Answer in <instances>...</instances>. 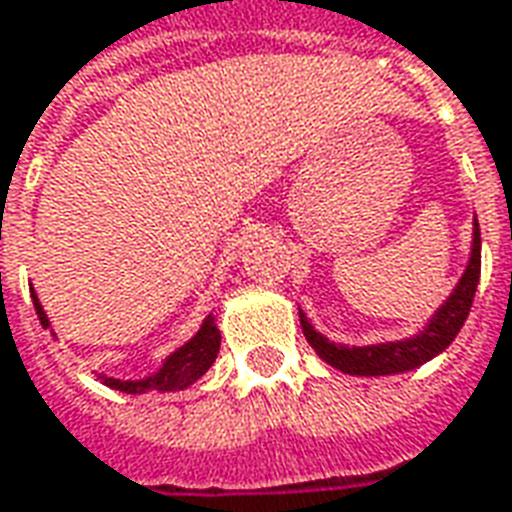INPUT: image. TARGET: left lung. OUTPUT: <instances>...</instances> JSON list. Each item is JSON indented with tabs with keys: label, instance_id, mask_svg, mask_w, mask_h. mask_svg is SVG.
Instances as JSON below:
<instances>
[{
	"label": "left lung",
	"instance_id": "obj_1",
	"mask_svg": "<svg viewBox=\"0 0 512 512\" xmlns=\"http://www.w3.org/2000/svg\"><path fill=\"white\" fill-rule=\"evenodd\" d=\"M477 282H480V224H477V216H474L472 252H469V260H466L461 279L455 282L450 296L441 301L436 312L430 315L428 323L419 332L400 337V340H386V343H334V340H329L326 334L312 326L307 312L299 307L301 332L307 337V343L315 348V354L321 356L329 367L345 373V376L376 378L408 373V370H417V367H422L430 359H436V356L450 348V343L458 337L463 323L469 318Z\"/></svg>",
	"mask_w": 512,
	"mask_h": 512
}]
</instances>
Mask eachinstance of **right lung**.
<instances>
[{
	"label": "right lung",
	"mask_w": 512,
	"mask_h": 512,
	"mask_svg": "<svg viewBox=\"0 0 512 512\" xmlns=\"http://www.w3.org/2000/svg\"><path fill=\"white\" fill-rule=\"evenodd\" d=\"M32 304H35V312H38L40 326L49 329L51 337L57 340V334L51 329V321L43 304H40L38 293L32 288ZM219 345H222V334H219V326H216V318L205 315V321L200 323V329L194 332L191 340L175 348L172 354L158 365V370H153L150 376L145 378H115L109 373H95V378L101 381L109 389H117V392H126V395H142V392H180L186 389L194 381H200L208 370L216 362V354H219Z\"/></svg>",
	"instance_id": "obj_1"
}]
</instances>
